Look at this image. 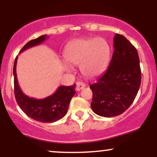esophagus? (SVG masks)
<instances>
[{
    "label": "esophagus",
    "mask_w": 157,
    "mask_h": 157,
    "mask_svg": "<svg viewBox=\"0 0 157 157\" xmlns=\"http://www.w3.org/2000/svg\"><path fill=\"white\" fill-rule=\"evenodd\" d=\"M86 87V84L82 82H77V87H76V90L77 91H80L81 89H84Z\"/></svg>",
    "instance_id": "34e87169"
}]
</instances>
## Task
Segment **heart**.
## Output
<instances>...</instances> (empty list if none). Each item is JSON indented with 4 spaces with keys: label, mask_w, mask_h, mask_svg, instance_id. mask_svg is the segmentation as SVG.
<instances>
[{
    "label": "heart",
    "mask_w": 157,
    "mask_h": 157,
    "mask_svg": "<svg viewBox=\"0 0 157 157\" xmlns=\"http://www.w3.org/2000/svg\"><path fill=\"white\" fill-rule=\"evenodd\" d=\"M66 62L61 66L67 72L72 71L71 66H79L86 77H95L103 72L109 63V45L102 37L75 39L67 45L63 53Z\"/></svg>",
    "instance_id": "b5f03b06"
}]
</instances>
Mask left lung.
Masks as SVG:
<instances>
[{
    "label": "left lung",
    "mask_w": 157,
    "mask_h": 157,
    "mask_svg": "<svg viewBox=\"0 0 157 157\" xmlns=\"http://www.w3.org/2000/svg\"><path fill=\"white\" fill-rule=\"evenodd\" d=\"M113 53L109 68L90 85L91 106L99 116L112 117L129 108L141 83L140 58L136 48L120 34L113 37Z\"/></svg>",
    "instance_id": "left-lung-1"
}]
</instances>
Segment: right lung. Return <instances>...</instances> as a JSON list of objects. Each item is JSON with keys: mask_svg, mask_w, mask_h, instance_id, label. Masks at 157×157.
<instances>
[{"mask_svg": "<svg viewBox=\"0 0 157 157\" xmlns=\"http://www.w3.org/2000/svg\"><path fill=\"white\" fill-rule=\"evenodd\" d=\"M46 35L40 36L35 40L29 41L20 51V53L28 48L42 44L47 39ZM17 56L16 57L13 68L15 96L19 107L28 117L40 122L52 123L60 120L66 114L70 101L75 94L76 84L70 86H60L53 94L44 99L29 97L23 92L17 82L16 66Z\"/></svg>", "mask_w": 157, "mask_h": 157, "instance_id": "obj_1", "label": "right lung"}]
</instances>
